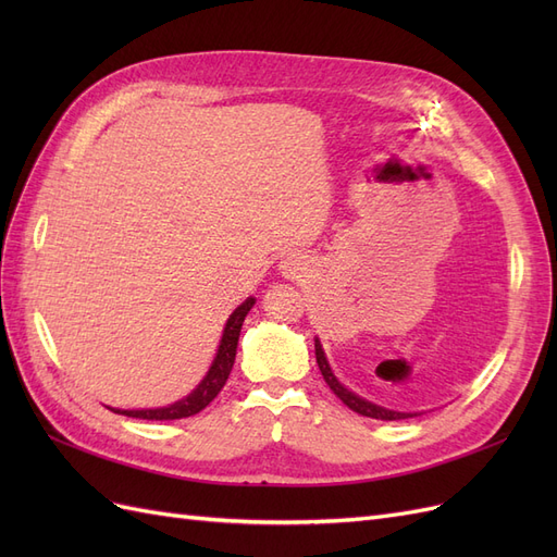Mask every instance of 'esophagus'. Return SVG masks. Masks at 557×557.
Segmentation results:
<instances>
[{
  "instance_id": "esophagus-1",
  "label": "esophagus",
  "mask_w": 557,
  "mask_h": 557,
  "mask_svg": "<svg viewBox=\"0 0 557 557\" xmlns=\"http://www.w3.org/2000/svg\"><path fill=\"white\" fill-rule=\"evenodd\" d=\"M307 269H309V262H307L305 258H301V256H288V258H285V260L281 262V274H283L285 278H299V276H305Z\"/></svg>"
}]
</instances>
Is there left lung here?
<instances>
[{"label": "left lung", "mask_w": 557, "mask_h": 557, "mask_svg": "<svg viewBox=\"0 0 557 557\" xmlns=\"http://www.w3.org/2000/svg\"><path fill=\"white\" fill-rule=\"evenodd\" d=\"M313 342H315V362H318V367H320V374H323L325 383L330 385V391H332L336 397H339L350 411H356V413L367 416V418H376V420H404V418H413V416L423 413V411H395V409H385V407H381V404H374V401H369V399L360 397L358 393H352L350 387H346L339 379L334 376L332 367H330V362H327L325 350H323V344H320L318 336H315Z\"/></svg>", "instance_id": "left-lung-1"}]
</instances>
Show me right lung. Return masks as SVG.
Wrapping results in <instances>:
<instances>
[{"label": "right lung", "instance_id": "1", "mask_svg": "<svg viewBox=\"0 0 557 557\" xmlns=\"http://www.w3.org/2000/svg\"><path fill=\"white\" fill-rule=\"evenodd\" d=\"M252 305H256V297H248L237 309L232 311V315L227 318V323L223 327L221 344H218L215 358L209 367V372L197 383V387L190 395H185L183 399H178L174 404H166V407H158V409H113V407H107V409H111L113 413L141 418V420H176V418L195 416L201 409H207L209 404L215 399V395L223 391V385L232 372L234 358H237L242 325H244L248 311L252 309Z\"/></svg>", "mask_w": 557, "mask_h": 557}]
</instances>
